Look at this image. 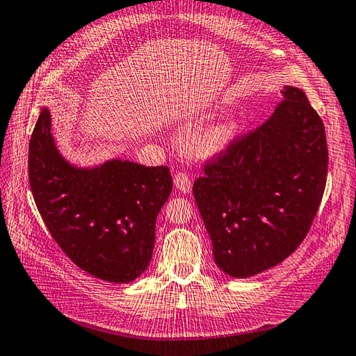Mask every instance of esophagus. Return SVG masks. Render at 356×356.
Listing matches in <instances>:
<instances>
[{
  "label": "esophagus",
  "mask_w": 356,
  "mask_h": 356,
  "mask_svg": "<svg viewBox=\"0 0 356 356\" xmlns=\"http://www.w3.org/2000/svg\"><path fill=\"white\" fill-rule=\"evenodd\" d=\"M173 183H175L177 188L181 193H188L192 191V181L191 177L187 175L186 172H178L175 178H173Z\"/></svg>",
  "instance_id": "esophagus-1"
}]
</instances>
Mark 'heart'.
I'll list each match as a JSON object with an SVG mask.
<instances>
[{
	"instance_id": "b5f03b06",
	"label": "heart",
	"mask_w": 356,
	"mask_h": 356,
	"mask_svg": "<svg viewBox=\"0 0 356 356\" xmlns=\"http://www.w3.org/2000/svg\"><path fill=\"white\" fill-rule=\"evenodd\" d=\"M234 129L227 123H218L201 132L195 141L196 151L202 156H218L224 154L233 141Z\"/></svg>"
}]
</instances>
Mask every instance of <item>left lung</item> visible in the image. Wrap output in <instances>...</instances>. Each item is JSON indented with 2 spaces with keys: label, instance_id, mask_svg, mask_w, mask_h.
Here are the masks:
<instances>
[{
  "label": "left lung",
  "instance_id": "8db88e82",
  "mask_svg": "<svg viewBox=\"0 0 356 356\" xmlns=\"http://www.w3.org/2000/svg\"><path fill=\"white\" fill-rule=\"evenodd\" d=\"M282 94L273 115L205 161L193 184L213 257L232 277H251L292 254L325 193V124L302 90L283 86Z\"/></svg>",
  "mask_w": 356,
  "mask_h": 356
}]
</instances>
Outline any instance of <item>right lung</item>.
<instances>
[{"label":"right lung","mask_w":356,"mask_h":356,"mask_svg":"<svg viewBox=\"0 0 356 356\" xmlns=\"http://www.w3.org/2000/svg\"><path fill=\"white\" fill-rule=\"evenodd\" d=\"M42 108L29 146V181L36 207L60 250L94 277L128 283L149 266L155 220L172 192L168 165L111 160L71 165L51 136Z\"/></svg>","instance_id":"1"}]
</instances>
